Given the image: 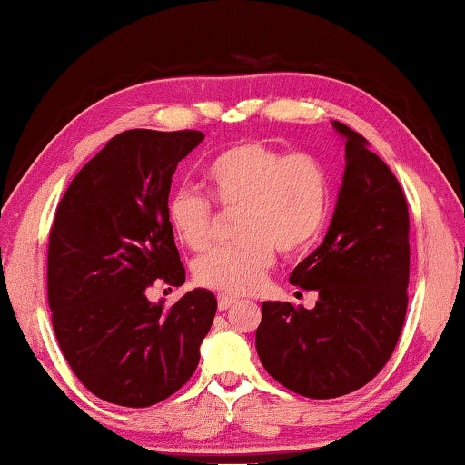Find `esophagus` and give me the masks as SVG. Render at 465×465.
Returning <instances> with one entry per match:
<instances>
[{
	"mask_svg": "<svg viewBox=\"0 0 465 465\" xmlns=\"http://www.w3.org/2000/svg\"><path fill=\"white\" fill-rule=\"evenodd\" d=\"M237 304V298L232 296H220L218 298V311H228V308Z\"/></svg>",
	"mask_w": 465,
	"mask_h": 465,
	"instance_id": "1",
	"label": "esophagus"
}]
</instances>
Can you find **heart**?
Masks as SVG:
<instances>
[{"label":"heart","instance_id":"1","mask_svg":"<svg viewBox=\"0 0 465 465\" xmlns=\"http://www.w3.org/2000/svg\"><path fill=\"white\" fill-rule=\"evenodd\" d=\"M206 182L223 210H241V245L214 249L193 263L200 286L226 296L251 294L275 262V249L298 255L314 245L329 214L327 169L308 153L286 154L249 141L210 161ZM167 223L175 239L192 251L210 245L214 212L208 200L179 190L167 202Z\"/></svg>","mask_w":465,"mask_h":465}]
</instances>
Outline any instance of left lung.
Segmentation results:
<instances>
[{"label":"left lung","mask_w":465,"mask_h":465,"mask_svg":"<svg viewBox=\"0 0 465 465\" xmlns=\"http://www.w3.org/2000/svg\"><path fill=\"white\" fill-rule=\"evenodd\" d=\"M345 175L319 249L290 275L316 290L312 311L263 302L257 355L282 386L306 398L355 392L384 368L401 337L411 272L409 208L402 187L370 143L341 122Z\"/></svg>","instance_id":"8db88e82"}]
</instances>
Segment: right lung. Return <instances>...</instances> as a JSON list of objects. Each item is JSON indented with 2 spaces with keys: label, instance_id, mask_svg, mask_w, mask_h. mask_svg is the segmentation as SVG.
Listing matches in <instances>:
<instances>
[{
  "label": "right lung",
  "instance_id": "add662e5",
  "mask_svg": "<svg viewBox=\"0 0 465 465\" xmlns=\"http://www.w3.org/2000/svg\"><path fill=\"white\" fill-rule=\"evenodd\" d=\"M198 130H126L73 177L48 239V306L64 360L105 402L144 409L175 394L198 368L216 314L195 288L169 308L154 282L183 286L167 202L177 163Z\"/></svg>",
  "mask_w": 465,
  "mask_h": 465
}]
</instances>
